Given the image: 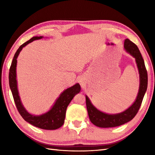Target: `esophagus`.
I'll list each match as a JSON object with an SVG mask.
<instances>
[{
  "label": "esophagus",
  "instance_id": "34e87169",
  "mask_svg": "<svg viewBox=\"0 0 155 155\" xmlns=\"http://www.w3.org/2000/svg\"><path fill=\"white\" fill-rule=\"evenodd\" d=\"M81 83L82 84V85H83V81H81Z\"/></svg>",
  "mask_w": 155,
  "mask_h": 155
}]
</instances>
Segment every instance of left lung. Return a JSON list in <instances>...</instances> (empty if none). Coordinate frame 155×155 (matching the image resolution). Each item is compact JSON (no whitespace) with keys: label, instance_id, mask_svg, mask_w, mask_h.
Returning a JSON list of instances; mask_svg holds the SVG:
<instances>
[{"label":"left lung","instance_id":"obj_1","mask_svg":"<svg viewBox=\"0 0 155 155\" xmlns=\"http://www.w3.org/2000/svg\"><path fill=\"white\" fill-rule=\"evenodd\" d=\"M126 52L130 54L135 59L139 74H140V87L137 96L131 106L127 109L119 114H109L100 111L91 103L88 96H85L86 106L91 122L95 126L101 128H111L118 127L130 121L137 114L142 103L148 86V74L144 64V61L138 47L130 41L126 39L124 44Z\"/></svg>","mask_w":155,"mask_h":155}]
</instances>
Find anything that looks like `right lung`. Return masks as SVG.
<instances>
[{
  "mask_svg": "<svg viewBox=\"0 0 155 155\" xmlns=\"http://www.w3.org/2000/svg\"><path fill=\"white\" fill-rule=\"evenodd\" d=\"M43 36H35L31 38L29 40L22 44L19 48L17 50L13 59L11 67L9 69V87L11 89L13 97H14L15 105L19 111L21 116L25 121L30 123L31 124L41 129L45 130H55L61 127L64 124L65 112L67 107L70 104L74 96L80 92L81 86L78 83H76L72 87H68L60 94L59 98L54 102L53 105L48 111L43 114L35 115L28 113L25 107L23 106L22 101L20 100L19 92L18 90V83L16 79V66L17 58L19 55L20 51L31 42L34 40H40L43 38Z\"/></svg>",
  "mask_w": 155,
  "mask_h": 155,
  "instance_id": "add662e5",
  "label": "right lung"
}]
</instances>
